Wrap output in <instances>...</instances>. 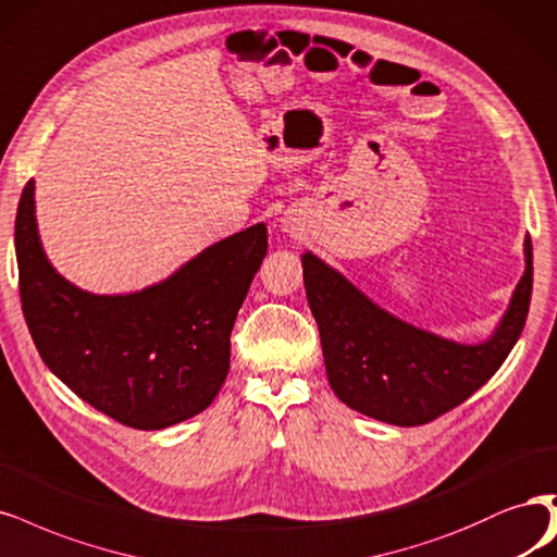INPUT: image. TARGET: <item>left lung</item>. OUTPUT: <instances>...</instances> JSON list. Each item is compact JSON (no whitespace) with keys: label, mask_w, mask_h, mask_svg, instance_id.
Here are the masks:
<instances>
[{"label":"left lung","mask_w":557,"mask_h":557,"mask_svg":"<svg viewBox=\"0 0 557 557\" xmlns=\"http://www.w3.org/2000/svg\"><path fill=\"white\" fill-rule=\"evenodd\" d=\"M304 287L318 322L330 385L345 406L394 426H421L461 406L519 341L532 295V244L525 272L491 338L456 343L380 309L334 267L301 256Z\"/></svg>","instance_id":"1"}]
</instances>
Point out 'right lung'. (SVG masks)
<instances>
[{"instance_id": "add662e5", "label": "right lung", "mask_w": 557, "mask_h": 557, "mask_svg": "<svg viewBox=\"0 0 557 557\" xmlns=\"http://www.w3.org/2000/svg\"><path fill=\"white\" fill-rule=\"evenodd\" d=\"M264 253L267 227L258 223L207 246L157 285L91 295L50 264L34 180L17 202L21 301L38 355L91 408L140 431L212 406L230 369V332Z\"/></svg>"}]
</instances>
